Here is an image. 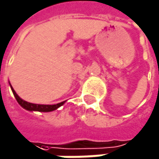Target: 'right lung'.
<instances>
[{"instance_id":"obj_1","label":"right lung","mask_w":159,"mask_h":159,"mask_svg":"<svg viewBox=\"0 0 159 159\" xmlns=\"http://www.w3.org/2000/svg\"><path fill=\"white\" fill-rule=\"evenodd\" d=\"M12 89V91H13V94L17 100L18 103L23 107L25 108L26 110H29V111H40V112H50V111H53L55 109H57L59 107L63 106L65 101L64 102H61L59 104H56V105H36V104H32V103H28V102L22 100L21 98L19 97V95L16 93V91L13 89V88L11 87Z\"/></svg>"}]
</instances>
